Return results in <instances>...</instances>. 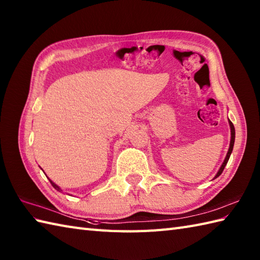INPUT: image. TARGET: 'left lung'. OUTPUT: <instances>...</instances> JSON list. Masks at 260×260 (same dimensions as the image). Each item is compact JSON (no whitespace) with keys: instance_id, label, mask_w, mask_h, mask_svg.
<instances>
[{"instance_id":"left-lung-1","label":"left lung","mask_w":260,"mask_h":260,"mask_svg":"<svg viewBox=\"0 0 260 260\" xmlns=\"http://www.w3.org/2000/svg\"><path fill=\"white\" fill-rule=\"evenodd\" d=\"M229 125H230V131H231L230 146H229V150H228V153H227V156H225V158H224V161H223L222 165H221V167H220V169H219V171H218V173L215 174L214 179H215V178H218V176L222 173V171H223V169H224L225 165H227V163H228V161H229V157H230V155H231V152H233V148H234V144H235V137H236V132H235L234 124L231 123L230 120H229Z\"/></svg>"}]
</instances>
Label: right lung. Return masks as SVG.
I'll list each match as a JSON object with an SVG mask.
<instances>
[{
    "label": "right lung",
    "instance_id": "add662e5",
    "mask_svg": "<svg viewBox=\"0 0 260 260\" xmlns=\"http://www.w3.org/2000/svg\"><path fill=\"white\" fill-rule=\"evenodd\" d=\"M49 181H50V183L52 184V186H53V187H54V189H56L57 191H62V190H61V189H60V187H59V186H58V185H57L56 183H53V182H52V181H51L50 179H49Z\"/></svg>",
    "mask_w": 260,
    "mask_h": 260
}]
</instances>
